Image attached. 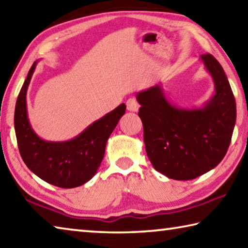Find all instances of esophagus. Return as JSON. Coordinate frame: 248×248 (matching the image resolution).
Returning a JSON list of instances; mask_svg holds the SVG:
<instances>
[{
  "mask_svg": "<svg viewBox=\"0 0 248 248\" xmlns=\"http://www.w3.org/2000/svg\"><path fill=\"white\" fill-rule=\"evenodd\" d=\"M125 105H127V109L129 111H137L138 108H139V104H138L137 99L134 97L129 98L127 100V103H125Z\"/></svg>",
  "mask_w": 248,
  "mask_h": 248,
  "instance_id": "34e87169",
  "label": "esophagus"
}]
</instances>
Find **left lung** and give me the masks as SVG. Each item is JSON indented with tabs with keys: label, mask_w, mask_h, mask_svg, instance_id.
Masks as SVG:
<instances>
[{
	"label": "left lung",
	"mask_w": 248,
	"mask_h": 248,
	"mask_svg": "<svg viewBox=\"0 0 248 248\" xmlns=\"http://www.w3.org/2000/svg\"><path fill=\"white\" fill-rule=\"evenodd\" d=\"M200 58L216 87L202 108L173 106L158 85L137 95L150 162L176 180L194 179L215 169L228 152L236 121V103L223 68L212 54Z\"/></svg>",
	"instance_id": "left-lung-1"
}]
</instances>
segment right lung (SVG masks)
I'll use <instances>...</instances> for the list:
<instances>
[{
	"label": "right lung",
	"instance_id": "obj_1",
	"mask_svg": "<svg viewBox=\"0 0 248 248\" xmlns=\"http://www.w3.org/2000/svg\"><path fill=\"white\" fill-rule=\"evenodd\" d=\"M36 64L33 62L16 100L14 124L20 156L28 169L45 182L61 188L78 187L97 171L108 138L124 115L125 105H119L72 140L40 139L29 124L26 105L27 89Z\"/></svg>",
	"mask_w": 248,
	"mask_h": 248
}]
</instances>
